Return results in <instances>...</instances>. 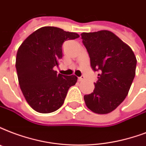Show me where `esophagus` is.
I'll return each mask as SVG.
<instances>
[{
    "mask_svg": "<svg viewBox=\"0 0 146 146\" xmlns=\"http://www.w3.org/2000/svg\"><path fill=\"white\" fill-rule=\"evenodd\" d=\"M83 80H84V76H82L80 77H78V80L80 81H80H83Z\"/></svg>",
    "mask_w": 146,
    "mask_h": 146,
    "instance_id": "esophagus-1",
    "label": "esophagus"
}]
</instances>
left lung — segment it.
<instances>
[{"mask_svg": "<svg viewBox=\"0 0 146 146\" xmlns=\"http://www.w3.org/2000/svg\"><path fill=\"white\" fill-rule=\"evenodd\" d=\"M93 70L100 71L93 93L84 96L87 108L97 114L115 110L129 93L135 75L136 57L129 45L109 31L81 33Z\"/></svg>", "mask_w": 146, "mask_h": 146, "instance_id": "8db88e82", "label": "left lung"}]
</instances>
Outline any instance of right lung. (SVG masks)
<instances>
[{
    "instance_id": "right-lung-1",
    "label": "right lung",
    "mask_w": 146,
    "mask_h": 146,
    "mask_svg": "<svg viewBox=\"0 0 146 146\" xmlns=\"http://www.w3.org/2000/svg\"><path fill=\"white\" fill-rule=\"evenodd\" d=\"M80 35L55 27H43L27 36L18 48L16 69L21 90L33 110L53 113L64 103L68 90L77 82L75 75L53 70L63 57L62 45Z\"/></svg>"
}]
</instances>
